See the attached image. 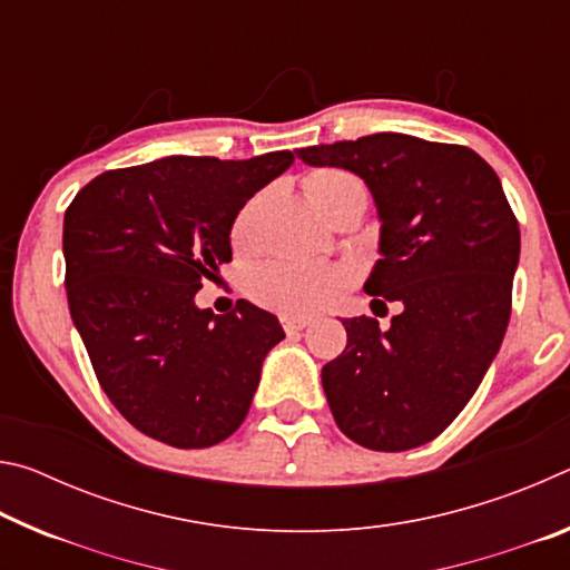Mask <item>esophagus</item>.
<instances>
[{
	"mask_svg": "<svg viewBox=\"0 0 570 570\" xmlns=\"http://www.w3.org/2000/svg\"><path fill=\"white\" fill-rule=\"evenodd\" d=\"M308 316H282V326L286 330V334H294V332H302L304 326H308Z\"/></svg>",
	"mask_w": 570,
	"mask_h": 570,
	"instance_id": "obj_1",
	"label": "esophagus"
}]
</instances>
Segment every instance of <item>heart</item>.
I'll use <instances>...</instances> for the list:
<instances>
[{"label":"heart","mask_w":570,"mask_h":570,"mask_svg":"<svg viewBox=\"0 0 570 570\" xmlns=\"http://www.w3.org/2000/svg\"><path fill=\"white\" fill-rule=\"evenodd\" d=\"M304 193L308 204L322 208L332 200L346 196H364L362 183L352 173L340 168H320L304 178ZM254 214L256 200L240 210L234 226V244L248 248L254 244ZM346 284V272L340 266L322 262H274L256 268L250 276V296L266 308L278 314L298 316L312 314L342 292Z\"/></svg>","instance_id":"heart-1"}]
</instances>
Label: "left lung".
Returning <instances> with one entry per match:
<instances>
[{
  "label": "left lung",
  "instance_id": "8db88e82",
  "mask_svg": "<svg viewBox=\"0 0 570 570\" xmlns=\"http://www.w3.org/2000/svg\"><path fill=\"white\" fill-rule=\"evenodd\" d=\"M296 156L366 183L382 258L364 292L400 306L390 330L366 316L342 320L346 346L322 370L326 402L356 445L420 448L458 417L503 344L520 258L503 186L475 150L404 132Z\"/></svg>",
  "mask_w": 570,
  "mask_h": 570
}]
</instances>
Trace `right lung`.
<instances>
[{"label": "right lung", "instance_id": "right-lung-1", "mask_svg": "<svg viewBox=\"0 0 570 570\" xmlns=\"http://www.w3.org/2000/svg\"><path fill=\"white\" fill-rule=\"evenodd\" d=\"M288 150L248 160L170 156L90 180L65 214V288L100 387L135 430L173 448L218 445L240 428L274 314L240 302L196 306L230 262V228L254 193L292 166Z\"/></svg>", "mask_w": 570, "mask_h": 570}]
</instances>
